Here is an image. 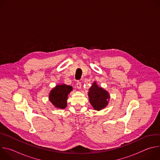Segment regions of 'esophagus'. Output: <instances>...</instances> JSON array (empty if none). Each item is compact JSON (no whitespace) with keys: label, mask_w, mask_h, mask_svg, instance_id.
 I'll use <instances>...</instances> for the list:
<instances>
[{"label":"esophagus","mask_w":160,"mask_h":160,"mask_svg":"<svg viewBox=\"0 0 160 160\" xmlns=\"http://www.w3.org/2000/svg\"><path fill=\"white\" fill-rule=\"evenodd\" d=\"M76 85H77V88H78V89H80L81 87H82V83L80 82H77V83H76Z\"/></svg>","instance_id":"1"}]
</instances>
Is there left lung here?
Wrapping results in <instances>:
<instances>
[{
	"instance_id": "8db88e82",
	"label": "left lung",
	"mask_w": 160,
	"mask_h": 160,
	"mask_svg": "<svg viewBox=\"0 0 160 160\" xmlns=\"http://www.w3.org/2000/svg\"><path fill=\"white\" fill-rule=\"evenodd\" d=\"M88 95L91 105L98 111L104 108L108 103V99L109 98L108 92L101 87H98L96 82L89 88Z\"/></svg>"
}]
</instances>
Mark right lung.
Listing matches in <instances>:
<instances>
[{
	"instance_id": "right-lung-1",
	"label": "right lung",
	"mask_w": 160,
	"mask_h": 160,
	"mask_svg": "<svg viewBox=\"0 0 160 160\" xmlns=\"http://www.w3.org/2000/svg\"><path fill=\"white\" fill-rule=\"evenodd\" d=\"M73 88L66 84L58 85L54 88L49 94V100L54 106L60 109H64L67 105L68 95Z\"/></svg>"
}]
</instances>
